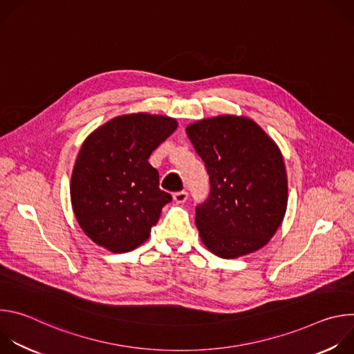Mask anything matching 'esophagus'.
Returning a JSON list of instances; mask_svg holds the SVG:
<instances>
[{"label":"esophagus","instance_id":"esophagus-1","mask_svg":"<svg viewBox=\"0 0 354 354\" xmlns=\"http://www.w3.org/2000/svg\"><path fill=\"white\" fill-rule=\"evenodd\" d=\"M187 196H189V194H187L186 190H180V192L174 193V200L176 201V203H185Z\"/></svg>","mask_w":354,"mask_h":354}]
</instances>
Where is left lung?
Segmentation results:
<instances>
[{
  "label": "left lung",
  "instance_id": "8db88e82",
  "mask_svg": "<svg viewBox=\"0 0 354 354\" xmlns=\"http://www.w3.org/2000/svg\"><path fill=\"white\" fill-rule=\"evenodd\" d=\"M210 176V194L196 207L201 241L234 259L265 246L287 207V175L274 141L248 118L218 116L186 129Z\"/></svg>",
  "mask_w": 354,
  "mask_h": 354
}]
</instances>
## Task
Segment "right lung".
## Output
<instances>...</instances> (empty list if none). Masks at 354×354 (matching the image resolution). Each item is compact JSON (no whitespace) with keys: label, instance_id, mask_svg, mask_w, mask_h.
I'll use <instances>...</instances> for the list:
<instances>
[{"label":"right lung","instance_id":"obj_1","mask_svg":"<svg viewBox=\"0 0 354 354\" xmlns=\"http://www.w3.org/2000/svg\"><path fill=\"white\" fill-rule=\"evenodd\" d=\"M176 126L167 116L123 115L84 141L71 176V203L95 243L120 254L149 236L172 196L160 189L148 158Z\"/></svg>","mask_w":354,"mask_h":354}]
</instances>
